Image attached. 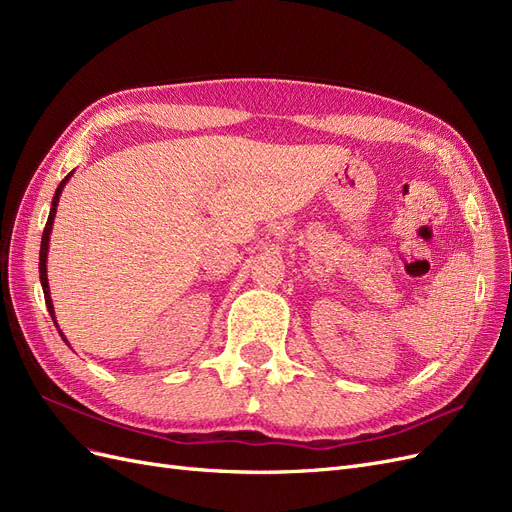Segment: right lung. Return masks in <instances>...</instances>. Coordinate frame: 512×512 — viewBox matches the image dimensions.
<instances>
[{"instance_id": "right-lung-1", "label": "right lung", "mask_w": 512, "mask_h": 512, "mask_svg": "<svg viewBox=\"0 0 512 512\" xmlns=\"http://www.w3.org/2000/svg\"><path fill=\"white\" fill-rule=\"evenodd\" d=\"M72 175H74V170H72V173H68V175H66V179H61L59 188L55 190L53 203H51V213H49V220H46V226H44V232H42V243H40V265H38V269H40V284H42V290H44L46 309H49V314H51V318H53V322H55V327H57V320H55V307H53V299H51V290H49V275H46V258H49V241H51V230H53V220H55L57 205H59V196H61V192H64L66 183L70 181V177H72ZM57 331H59L61 339H64V342L68 344L66 335L61 333V329H59V327H57ZM68 346H70V344H68Z\"/></svg>"}]
</instances>
